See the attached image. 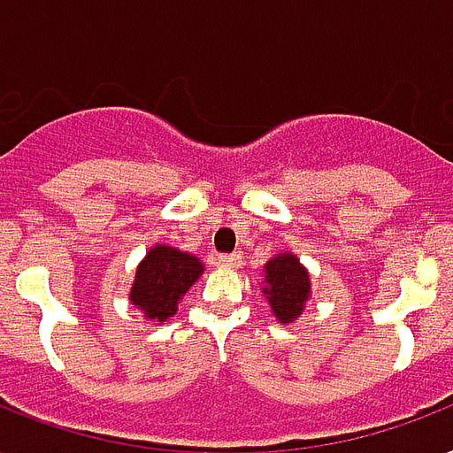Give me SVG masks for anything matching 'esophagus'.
Instances as JSON below:
<instances>
[{
	"label": "esophagus",
	"instance_id": "esophagus-1",
	"mask_svg": "<svg viewBox=\"0 0 453 453\" xmlns=\"http://www.w3.org/2000/svg\"><path fill=\"white\" fill-rule=\"evenodd\" d=\"M243 262V257L238 255V252H231V255H219L217 257V265L219 266H238Z\"/></svg>",
	"mask_w": 453,
	"mask_h": 453
}]
</instances>
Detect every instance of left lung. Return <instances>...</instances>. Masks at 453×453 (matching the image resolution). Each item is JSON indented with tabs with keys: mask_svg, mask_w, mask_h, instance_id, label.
I'll return each instance as SVG.
<instances>
[{
	"mask_svg": "<svg viewBox=\"0 0 453 453\" xmlns=\"http://www.w3.org/2000/svg\"><path fill=\"white\" fill-rule=\"evenodd\" d=\"M310 288V274L293 252H281L265 265L262 293L279 324H293L303 314Z\"/></svg>",
	"mask_w": 453,
	"mask_h": 453,
	"instance_id": "1",
	"label": "left lung"
}]
</instances>
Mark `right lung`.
Here are the masks:
<instances>
[{"mask_svg":"<svg viewBox=\"0 0 453 453\" xmlns=\"http://www.w3.org/2000/svg\"><path fill=\"white\" fill-rule=\"evenodd\" d=\"M203 274L201 259L170 245H153L139 262L129 303L149 321H167L177 314V304Z\"/></svg>","mask_w":453,"mask_h":453,"instance_id":"add662e5","label":"right lung"}]
</instances>
